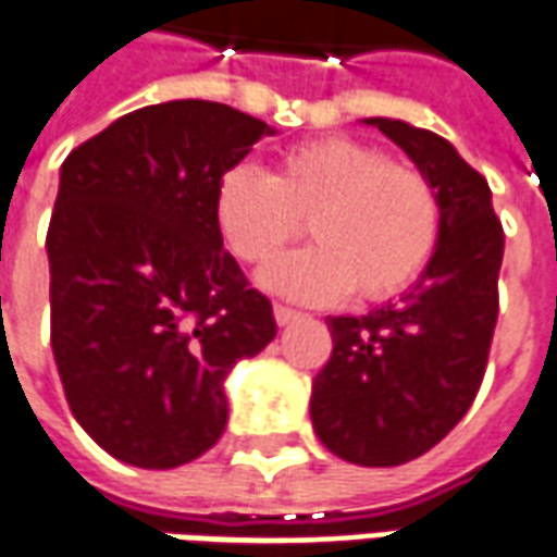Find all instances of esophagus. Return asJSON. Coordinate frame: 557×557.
<instances>
[{
    "label": "esophagus",
    "instance_id": "esophagus-1",
    "mask_svg": "<svg viewBox=\"0 0 557 557\" xmlns=\"http://www.w3.org/2000/svg\"><path fill=\"white\" fill-rule=\"evenodd\" d=\"M301 317L298 310H292V307H283V305H274V319H277V325H289L295 319Z\"/></svg>",
    "mask_w": 557,
    "mask_h": 557
}]
</instances>
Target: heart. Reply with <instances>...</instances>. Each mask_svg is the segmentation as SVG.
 I'll use <instances>...</instances> for the list:
<instances>
[{
	"instance_id": "obj_1",
	"label": "heart",
	"mask_w": 557,
	"mask_h": 557,
	"mask_svg": "<svg viewBox=\"0 0 557 557\" xmlns=\"http://www.w3.org/2000/svg\"><path fill=\"white\" fill-rule=\"evenodd\" d=\"M216 223L244 262H268L307 223L313 247L259 271L274 295L332 305L359 292L383 301L428 265L441 235L437 193L376 147L325 138L295 147L271 174L235 165L216 184Z\"/></svg>"
}]
</instances>
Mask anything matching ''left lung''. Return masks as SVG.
Here are the masks:
<instances>
[{"mask_svg":"<svg viewBox=\"0 0 557 557\" xmlns=\"http://www.w3.org/2000/svg\"><path fill=\"white\" fill-rule=\"evenodd\" d=\"M437 193L441 235L395 301L329 317L332 359L313 380L310 419L322 446L361 468L407 465L453 431L476 398L497 322L504 228L480 171L434 132L368 116Z\"/></svg>","mask_w":557,"mask_h":557,"instance_id":"1","label":"left lung"}]
</instances>
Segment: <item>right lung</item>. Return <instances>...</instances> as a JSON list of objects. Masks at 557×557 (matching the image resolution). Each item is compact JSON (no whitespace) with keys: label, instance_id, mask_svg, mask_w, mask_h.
<instances>
[{"label":"right lung","instance_id":"1","mask_svg":"<svg viewBox=\"0 0 557 557\" xmlns=\"http://www.w3.org/2000/svg\"><path fill=\"white\" fill-rule=\"evenodd\" d=\"M277 135L205 99L147 104L69 153L48 228L50 346L77 425L132 468L205 455L225 376L277 322L223 250L216 184Z\"/></svg>","mask_w":557,"mask_h":557}]
</instances>
